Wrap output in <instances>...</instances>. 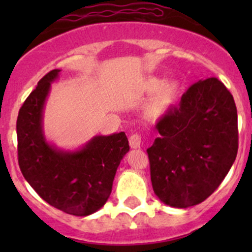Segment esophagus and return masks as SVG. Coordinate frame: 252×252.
<instances>
[{"instance_id": "1", "label": "esophagus", "mask_w": 252, "mask_h": 252, "mask_svg": "<svg viewBox=\"0 0 252 252\" xmlns=\"http://www.w3.org/2000/svg\"><path fill=\"white\" fill-rule=\"evenodd\" d=\"M141 142H142V138H141L140 134H132L129 137V144L131 148H134V149L140 148Z\"/></svg>"}]
</instances>
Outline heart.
<instances>
[{
  "label": "heart",
  "mask_w": 252,
  "mask_h": 252,
  "mask_svg": "<svg viewBox=\"0 0 252 252\" xmlns=\"http://www.w3.org/2000/svg\"><path fill=\"white\" fill-rule=\"evenodd\" d=\"M146 91L149 94H156L147 105V111L149 115L154 117H158L163 115L170 109L175 102L176 94L179 91L178 82H169L163 84V79L158 77H153L147 80Z\"/></svg>",
  "instance_id": "1"
}]
</instances>
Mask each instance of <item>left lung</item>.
<instances>
[{
    "mask_svg": "<svg viewBox=\"0 0 252 252\" xmlns=\"http://www.w3.org/2000/svg\"><path fill=\"white\" fill-rule=\"evenodd\" d=\"M156 129L160 137L147 149L155 194L178 209L200 204L236 160L238 124L232 94L215 77L199 80Z\"/></svg>",
    "mask_w": 252,
    "mask_h": 252,
    "instance_id": "left-lung-1",
    "label": "left lung"
}]
</instances>
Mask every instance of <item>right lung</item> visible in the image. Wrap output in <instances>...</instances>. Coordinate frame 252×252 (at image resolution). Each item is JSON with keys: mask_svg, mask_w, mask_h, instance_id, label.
Returning <instances> with one entry per match:
<instances>
[{"mask_svg": "<svg viewBox=\"0 0 252 252\" xmlns=\"http://www.w3.org/2000/svg\"><path fill=\"white\" fill-rule=\"evenodd\" d=\"M60 70L43 76L22 104L16 122L17 158L22 175L51 206L72 216L92 215L111 194L112 182L129 152L124 132L94 136L82 149L63 152L46 141L42 111L51 83Z\"/></svg>", "mask_w": 252, "mask_h": 252, "instance_id": "add662e5", "label": "right lung"}]
</instances>
